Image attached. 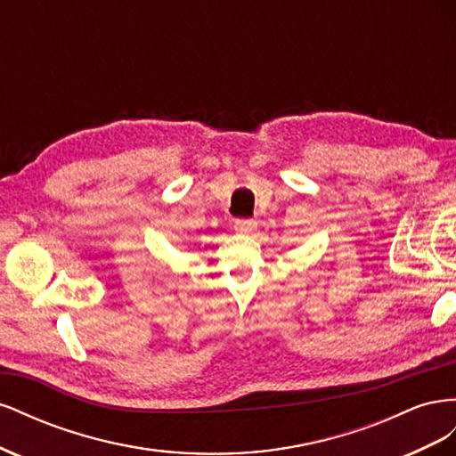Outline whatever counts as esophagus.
<instances>
[{"mask_svg":"<svg viewBox=\"0 0 456 456\" xmlns=\"http://www.w3.org/2000/svg\"><path fill=\"white\" fill-rule=\"evenodd\" d=\"M233 228H236V232H240V233H253L256 230V223L249 218H241V220H236Z\"/></svg>","mask_w":456,"mask_h":456,"instance_id":"34e87169","label":"esophagus"}]
</instances>
